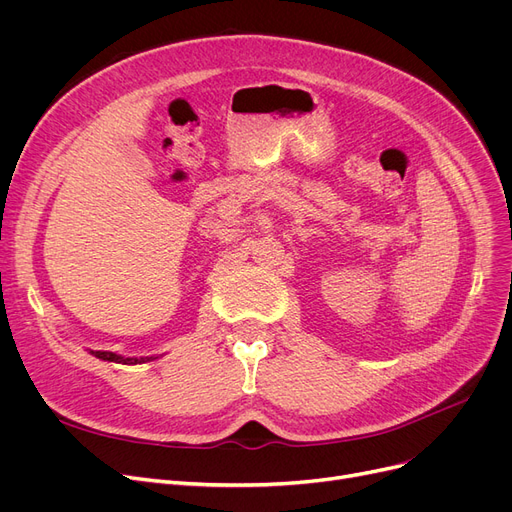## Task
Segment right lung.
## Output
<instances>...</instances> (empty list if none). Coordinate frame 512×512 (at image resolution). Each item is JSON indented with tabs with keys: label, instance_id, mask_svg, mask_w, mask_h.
<instances>
[{
	"label": "right lung",
	"instance_id": "right-lung-1",
	"mask_svg": "<svg viewBox=\"0 0 512 512\" xmlns=\"http://www.w3.org/2000/svg\"><path fill=\"white\" fill-rule=\"evenodd\" d=\"M91 355H95L97 359H103V361H112V363H122V365H137V363H147L151 361L153 357H120L116 353H110V351H91Z\"/></svg>",
	"mask_w": 512,
	"mask_h": 512
}]
</instances>
